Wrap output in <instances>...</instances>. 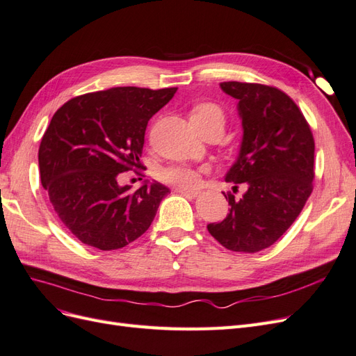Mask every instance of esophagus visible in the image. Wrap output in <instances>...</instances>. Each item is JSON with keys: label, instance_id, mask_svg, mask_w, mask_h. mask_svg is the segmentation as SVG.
I'll return each mask as SVG.
<instances>
[{"label": "esophagus", "instance_id": "esophagus-1", "mask_svg": "<svg viewBox=\"0 0 356 356\" xmlns=\"http://www.w3.org/2000/svg\"><path fill=\"white\" fill-rule=\"evenodd\" d=\"M175 191L179 193V195H182V196H186V197H197L199 196V191H196V190H188V188L177 187Z\"/></svg>", "mask_w": 356, "mask_h": 356}]
</instances>
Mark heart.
<instances>
[{"instance_id":"obj_1","label":"heart","mask_w":356,"mask_h":356,"mask_svg":"<svg viewBox=\"0 0 356 356\" xmlns=\"http://www.w3.org/2000/svg\"><path fill=\"white\" fill-rule=\"evenodd\" d=\"M191 123L196 129H202L208 124H218L224 127L225 114L220 105L213 102H200L191 108ZM203 174H207V168L193 166H168L159 170V179L182 188L195 190L200 186Z\"/></svg>"}]
</instances>
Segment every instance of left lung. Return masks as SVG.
<instances>
[{"label":"left lung","mask_w":356,"mask_h":356,"mask_svg":"<svg viewBox=\"0 0 356 356\" xmlns=\"http://www.w3.org/2000/svg\"><path fill=\"white\" fill-rule=\"evenodd\" d=\"M239 99L243 139L225 182L246 187L241 199L222 193L230 213L208 232L236 252L272 246L296 221L314 190L315 139L297 104L281 89L260 83L224 81Z\"/></svg>","instance_id":"1"}]
</instances>
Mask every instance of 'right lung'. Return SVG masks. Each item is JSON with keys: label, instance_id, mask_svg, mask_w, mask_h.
Instances as JSON below:
<instances>
[{"label": "right lung", "instance_id": "right-lung-1", "mask_svg": "<svg viewBox=\"0 0 356 356\" xmlns=\"http://www.w3.org/2000/svg\"><path fill=\"white\" fill-rule=\"evenodd\" d=\"M178 88H113L70 99L51 117L38 149L41 184L65 227L101 251L123 248L152 225L170 190L153 182L132 191L122 172L145 170V129ZM138 174V172H136Z\"/></svg>", "mask_w": 356, "mask_h": 356}]
</instances>
